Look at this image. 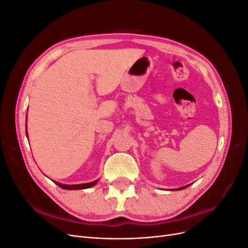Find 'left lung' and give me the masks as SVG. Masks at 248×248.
Returning a JSON list of instances; mask_svg holds the SVG:
<instances>
[{"instance_id":"obj_1","label":"left lung","mask_w":248,"mask_h":248,"mask_svg":"<svg viewBox=\"0 0 248 248\" xmlns=\"http://www.w3.org/2000/svg\"><path fill=\"white\" fill-rule=\"evenodd\" d=\"M190 185V184H189ZM189 185H187V186H183V187H179V188H176V190H181V189H184V188H186V187H188Z\"/></svg>"}]
</instances>
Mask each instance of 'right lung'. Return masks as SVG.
Wrapping results in <instances>:
<instances>
[{
	"label": "right lung",
	"mask_w": 248,
	"mask_h": 248,
	"mask_svg": "<svg viewBox=\"0 0 248 248\" xmlns=\"http://www.w3.org/2000/svg\"><path fill=\"white\" fill-rule=\"evenodd\" d=\"M27 132V131H26ZM27 137H28V132H27ZM55 182V181H54ZM97 182H98V180H95L93 182H90V183H84V184H74V185H67V184H61V183H58L55 182L58 186L61 187L63 189H67V190H72V189H85V188H90V187L94 186Z\"/></svg>",
	"instance_id": "obj_1"
}]
</instances>
